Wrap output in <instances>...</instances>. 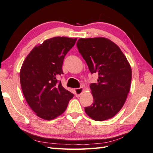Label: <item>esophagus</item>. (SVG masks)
Returning <instances> with one entry per match:
<instances>
[{
    "instance_id": "34e87169",
    "label": "esophagus",
    "mask_w": 153,
    "mask_h": 153,
    "mask_svg": "<svg viewBox=\"0 0 153 153\" xmlns=\"http://www.w3.org/2000/svg\"><path fill=\"white\" fill-rule=\"evenodd\" d=\"M83 91H84V88H83V87H80V88H79L75 89V92H76V97H79L80 96H81Z\"/></svg>"
}]
</instances>
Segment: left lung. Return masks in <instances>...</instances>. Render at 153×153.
<instances>
[{
    "label": "left lung",
    "instance_id": "8db88e82",
    "mask_svg": "<svg viewBox=\"0 0 153 153\" xmlns=\"http://www.w3.org/2000/svg\"><path fill=\"white\" fill-rule=\"evenodd\" d=\"M77 47L91 74H98L97 82L90 86L94 102L85 107V112L98 121L112 118L122 108L129 92L130 65L120 47L107 38H79Z\"/></svg>",
    "mask_w": 153,
    "mask_h": 153
}]
</instances>
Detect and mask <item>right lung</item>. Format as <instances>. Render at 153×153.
Listing matches in <instances>:
<instances>
[{
    "label": "right lung",
    "instance_id": "add662e5",
    "mask_svg": "<svg viewBox=\"0 0 153 153\" xmlns=\"http://www.w3.org/2000/svg\"><path fill=\"white\" fill-rule=\"evenodd\" d=\"M76 40L59 36L46 40L31 51L22 64L23 94L36 115L43 120H52L61 115L74 97L57 78L63 74L65 56Z\"/></svg>",
    "mask_w": 153,
    "mask_h": 153
}]
</instances>
